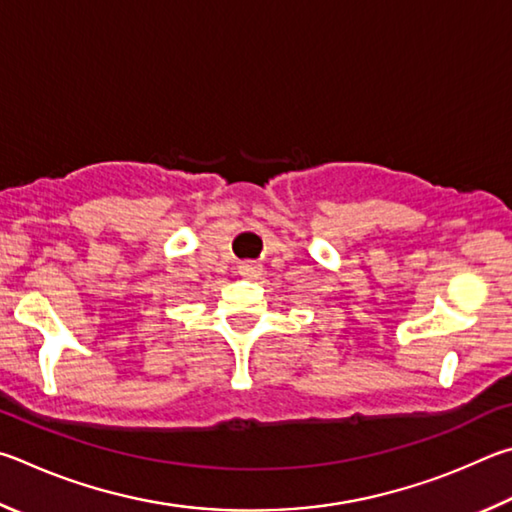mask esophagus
Instances as JSON below:
<instances>
[{"mask_svg": "<svg viewBox=\"0 0 512 512\" xmlns=\"http://www.w3.org/2000/svg\"><path fill=\"white\" fill-rule=\"evenodd\" d=\"M238 274L242 276V279H256V276L261 274V265L254 261H242V263H238Z\"/></svg>", "mask_w": 512, "mask_h": 512, "instance_id": "esophagus-1", "label": "esophagus"}]
</instances>
